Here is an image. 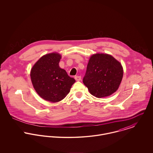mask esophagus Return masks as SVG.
I'll list each match as a JSON object with an SVG mask.
<instances>
[{"label":"esophagus","mask_w":153,"mask_h":153,"mask_svg":"<svg viewBox=\"0 0 153 153\" xmlns=\"http://www.w3.org/2000/svg\"><path fill=\"white\" fill-rule=\"evenodd\" d=\"M75 79L77 81H79L81 79V76H75Z\"/></svg>","instance_id":"esophagus-1"}]
</instances>
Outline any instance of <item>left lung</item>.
Returning a JSON list of instances; mask_svg holds the SVG:
<instances>
[{
  "label": "left lung",
  "mask_w": 153,
  "mask_h": 153,
  "mask_svg": "<svg viewBox=\"0 0 153 153\" xmlns=\"http://www.w3.org/2000/svg\"><path fill=\"white\" fill-rule=\"evenodd\" d=\"M123 76V68L120 62L108 54L96 53L89 60L83 82L92 95L102 98L118 89Z\"/></svg>",
  "instance_id": "left-lung-1"
}]
</instances>
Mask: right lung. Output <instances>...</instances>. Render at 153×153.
Returning <instances> with one entry per match:
<instances>
[{
    "instance_id": "add662e5",
    "label": "right lung",
    "mask_w": 153,
    "mask_h": 153,
    "mask_svg": "<svg viewBox=\"0 0 153 153\" xmlns=\"http://www.w3.org/2000/svg\"><path fill=\"white\" fill-rule=\"evenodd\" d=\"M61 56L51 53L42 56L32 67L30 78L34 89L45 100L57 102L70 91L75 80L59 66Z\"/></svg>"
}]
</instances>
